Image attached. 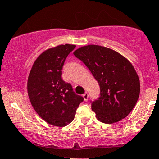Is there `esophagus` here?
<instances>
[{"mask_svg": "<svg viewBox=\"0 0 159 159\" xmlns=\"http://www.w3.org/2000/svg\"><path fill=\"white\" fill-rule=\"evenodd\" d=\"M83 98H84V100H85V101H87L88 98H89V94H88L87 92H85V94L83 95Z\"/></svg>", "mask_w": 159, "mask_h": 159, "instance_id": "obj_1", "label": "esophagus"}]
</instances>
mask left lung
Returning <instances> with one entry per match:
<instances>
[{
  "label": "left lung",
  "instance_id": "obj_1",
  "mask_svg": "<svg viewBox=\"0 0 159 159\" xmlns=\"http://www.w3.org/2000/svg\"><path fill=\"white\" fill-rule=\"evenodd\" d=\"M74 54L100 85V97L91 103L98 120L113 124L125 118L140 94V80L131 62L115 50L95 44L81 47Z\"/></svg>",
  "mask_w": 159,
  "mask_h": 159
}]
</instances>
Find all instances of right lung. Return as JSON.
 Returning <instances> with one entry per match:
<instances>
[{
    "label": "right lung",
    "instance_id": "right-lung-1",
    "mask_svg": "<svg viewBox=\"0 0 159 159\" xmlns=\"http://www.w3.org/2000/svg\"><path fill=\"white\" fill-rule=\"evenodd\" d=\"M74 44H60L44 50L33 63L27 80V93L33 109L48 124L62 127L75 117L83 97L61 79V69Z\"/></svg>",
    "mask_w": 159,
    "mask_h": 159
}]
</instances>
